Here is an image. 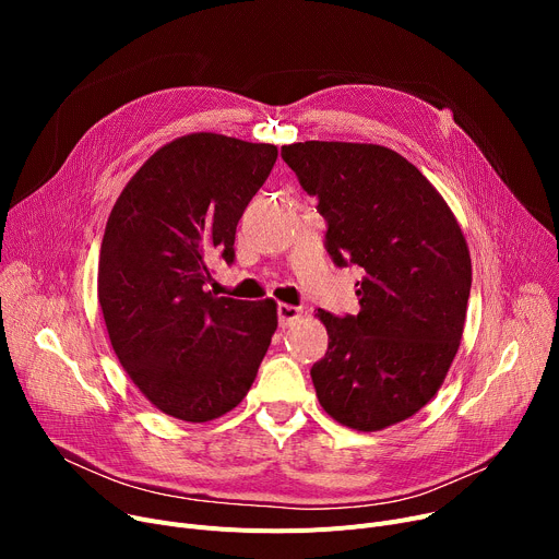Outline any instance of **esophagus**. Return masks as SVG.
<instances>
[{"mask_svg": "<svg viewBox=\"0 0 559 559\" xmlns=\"http://www.w3.org/2000/svg\"><path fill=\"white\" fill-rule=\"evenodd\" d=\"M276 312H278V324H281V329H287V326L292 324V321H297V319L301 317V308L289 306V304H278Z\"/></svg>", "mask_w": 559, "mask_h": 559, "instance_id": "esophagus-1", "label": "esophagus"}]
</instances>
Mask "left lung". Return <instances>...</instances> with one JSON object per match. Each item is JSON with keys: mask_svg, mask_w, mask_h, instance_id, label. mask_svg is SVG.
Wrapping results in <instances>:
<instances>
[{"mask_svg": "<svg viewBox=\"0 0 559 559\" xmlns=\"http://www.w3.org/2000/svg\"><path fill=\"white\" fill-rule=\"evenodd\" d=\"M317 211L335 264H358L360 312L314 317L329 331L310 376L321 407L373 432L405 421L442 388L460 348L472 255L449 203L401 154L380 144H285Z\"/></svg>", "mask_w": 559, "mask_h": 559, "instance_id": "left-lung-1", "label": "left lung"}]
</instances>
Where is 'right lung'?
<instances>
[{"label": "right lung", "instance_id": "right-lung-1", "mask_svg": "<svg viewBox=\"0 0 559 559\" xmlns=\"http://www.w3.org/2000/svg\"><path fill=\"white\" fill-rule=\"evenodd\" d=\"M274 144L190 133L131 176L106 222L97 297L117 360L160 413L213 421L253 385L276 301L215 297L209 262H233L235 228L276 163Z\"/></svg>", "mask_w": 559, "mask_h": 559}]
</instances>
